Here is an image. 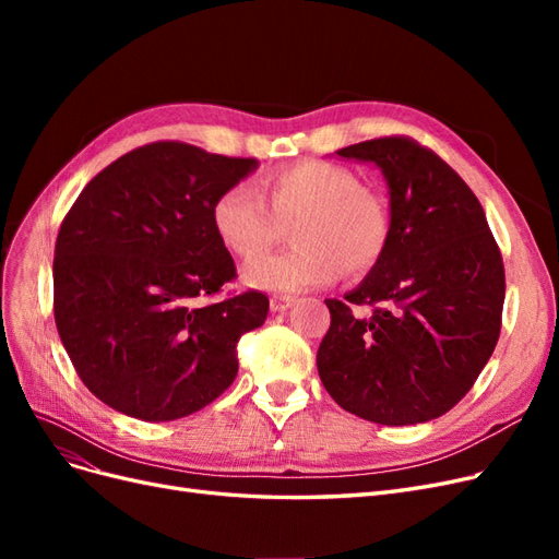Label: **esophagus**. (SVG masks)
I'll return each instance as SVG.
<instances>
[{
	"label": "esophagus",
	"mask_w": 559,
	"mask_h": 559,
	"mask_svg": "<svg viewBox=\"0 0 559 559\" xmlns=\"http://www.w3.org/2000/svg\"><path fill=\"white\" fill-rule=\"evenodd\" d=\"M294 306L292 296H273L270 298V312H284Z\"/></svg>",
	"instance_id": "34e87169"
}]
</instances>
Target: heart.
<instances>
[{
    "label": "heart",
    "mask_w": 559,
    "mask_h": 559,
    "mask_svg": "<svg viewBox=\"0 0 559 559\" xmlns=\"http://www.w3.org/2000/svg\"><path fill=\"white\" fill-rule=\"evenodd\" d=\"M270 202L247 183H233L214 200L216 238L245 261L272 246L281 228L295 224V249L251 262L242 280L253 289L296 294L331 284L341 270L368 273L389 238L384 202L341 165L308 160L286 167L263 181Z\"/></svg>",
    "instance_id": "b5f03b06"
}]
</instances>
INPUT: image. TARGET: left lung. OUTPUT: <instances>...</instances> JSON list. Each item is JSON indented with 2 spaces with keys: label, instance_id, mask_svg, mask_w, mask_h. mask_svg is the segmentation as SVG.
Instances as JSON below:
<instances>
[{
  "label": "left lung",
  "instance_id": "left-lung-1",
  "mask_svg": "<svg viewBox=\"0 0 559 559\" xmlns=\"http://www.w3.org/2000/svg\"><path fill=\"white\" fill-rule=\"evenodd\" d=\"M335 154L382 173L389 238L357 289L326 300L319 378L341 408L376 425L436 419L466 396L499 341V247L478 198L433 151L382 138ZM349 301L379 308L357 318Z\"/></svg>",
  "mask_w": 559,
  "mask_h": 559
}]
</instances>
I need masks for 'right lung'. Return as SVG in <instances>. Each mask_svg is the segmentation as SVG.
Masks as SVG:
<instances>
[{
    "label": "right lung",
    "mask_w": 559,
    "mask_h": 559,
    "mask_svg": "<svg viewBox=\"0 0 559 559\" xmlns=\"http://www.w3.org/2000/svg\"><path fill=\"white\" fill-rule=\"evenodd\" d=\"M259 167L181 142H154L105 167L58 233L53 312L79 378L128 417L170 421L222 396L238 341L267 317L247 292L200 306L235 277L212 205Z\"/></svg>",
    "instance_id": "obj_1"
}]
</instances>
